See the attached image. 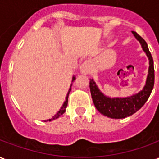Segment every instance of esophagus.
Returning a JSON list of instances; mask_svg holds the SVG:
<instances>
[{"mask_svg": "<svg viewBox=\"0 0 159 159\" xmlns=\"http://www.w3.org/2000/svg\"><path fill=\"white\" fill-rule=\"evenodd\" d=\"M91 68H92V63L90 60H85L84 62L81 65V72L83 74H89L91 71Z\"/></svg>", "mask_w": 159, "mask_h": 159, "instance_id": "obj_1", "label": "esophagus"}]
</instances>
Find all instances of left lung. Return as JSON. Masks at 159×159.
<instances>
[{
    "label": "left lung",
    "instance_id": "left-lung-1",
    "mask_svg": "<svg viewBox=\"0 0 159 159\" xmlns=\"http://www.w3.org/2000/svg\"><path fill=\"white\" fill-rule=\"evenodd\" d=\"M132 33L134 34V36H135V38L140 42L142 48L147 53V57L149 59L148 76H147L146 86L144 87L143 89L141 90L140 93L131 97L123 98V99L122 98L111 99V98L105 96L103 93L100 92L93 79L90 80L89 82L91 96H92L93 102L96 109L101 114L108 117H111V118H125L135 113L137 111L140 110L144 106V104L147 102L154 86L153 59L148 49L147 43L136 32L132 31Z\"/></svg>",
    "mask_w": 159,
    "mask_h": 159
}]
</instances>
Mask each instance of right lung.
Masks as SVG:
<instances>
[{"mask_svg":"<svg viewBox=\"0 0 159 159\" xmlns=\"http://www.w3.org/2000/svg\"><path fill=\"white\" fill-rule=\"evenodd\" d=\"M76 79L74 76H73V78H72V83L74 82V80ZM72 85V84H71ZM70 90H71V86H70V89H69V92H68V94H67V96H66V101H65V103L63 104V107L60 108V110L56 113V115L54 116V117H52V119H48V121H52V120H54L56 119V118H58V117H59L62 114L65 113V111H66V107H67V104H68V96H69V93L70 92Z\"/></svg>","mask_w":159,"mask_h":159,"instance_id":"1","label":"right lung"}]
</instances>
